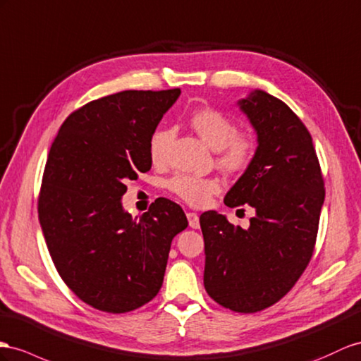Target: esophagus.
<instances>
[{"label": "esophagus", "instance_id": "esophagus-1", "mask_svg": "<svg viewBox=\"0 0 361 361\" xmlns=\"http://www.w3.org/2000/svg\"><path fill=\"white\" fill-rule=\"evenodd\" d=\"M188 221H189V227L192 228H198L200 227V216L193 212H189L188 214Z\"/></svg>", "mask_w": 361, "mask_h": 361}]
</instances>
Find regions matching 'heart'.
<instances>
[{"label": "heart", "mask_w": 361, "mask_h": 361, "mask_svg": "<svg viewBox=\"0 0 361 361\" xmlns=\"http://www.w3.org/2000/svg\"><path fill=\"white\" fill-rule=\"evenodd\" d=\"M190 126L201 140L218 152L216 163L228 173H241L255 160L256 142L250 134L236 133L233 120L216 108H201L190 116ZM172 129L159 128L149 140V157L154 164L168 160ZM168 189L186 201L201 207L221 190V183L214 177H198L192 173H178L168 181Z\"/></svg>", "instance_id": "obj_1"}]
</instances>
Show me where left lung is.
I'll return each mask as SVG.
<instances>
[{
    "label": "left lung",
    "instance_id": "left-lung-1",
    "mask_svg": "<svg viewBox=\"0 0 361 361\" xmlns=\"http://www.w3.org/2000/svg\"><path fill=\"white\" fill-rule=\"evenodd\" d=\"M257 134L253 163L227 192L224 204H248L250 227L204 212V286L221 307L256 312L288 293L316 245L325 183L311 134L282 100L262 90L238 102Z\"/></svg>",
    "mask_w": 361,
    "mask_h": 361
}]
</instances>
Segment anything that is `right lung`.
Listing matches in <instances>:
<instances>
[{"mask_svg": "<svg viewBox=\"0 0 361 361\" xmlns=\"http://www.w3.org/2000/svg\"><path fill=\"white\" fill-rule=\"evenodd\" d=\"M180 88L128 90L76 109L45 163L38 200L54 267L90 307L122 314L152 300L163 285L183 209L159 198L138 218L123 210L125 181L151 169L149 140Z\"/></svg>", "mask_w": 361, "mask_h": 361, "instance_id": "add662e5", "label": "right lung"}]
</instances>
